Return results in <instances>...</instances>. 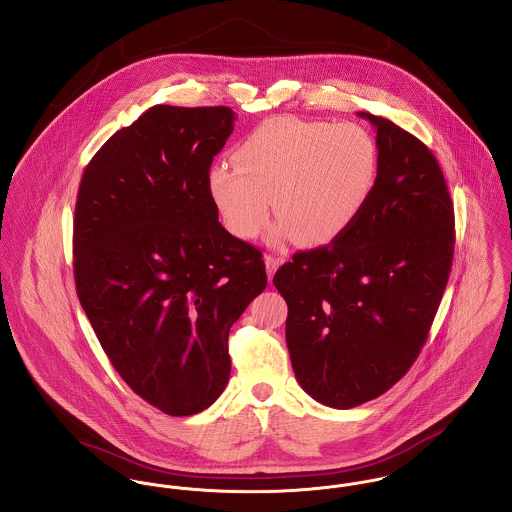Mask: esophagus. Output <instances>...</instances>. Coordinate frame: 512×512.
<instances>
[{
    "label": "esophagus",
    "mask_w": 512,
    "mask_h": 512,
    "mask_svg": "<svg viewBox=\"0 0 512 512\" xmlns=\"http://www.w3.org/2000/svg\"><path fill=\"white\" fill-rule=\"evenodd\" d=\"M284 263L282 257H275V255H265V267H267V275L269 278L275 275L276 269Z\"/></svg>",
    "instance_id": "1"
}]
</instances>
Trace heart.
<instances>
[{
	"mask_svg": "<svg viewBox=\"0 0 512 512\" xmlns=\"http://www.w3.org/2000/svg\"><path fill=\"white\" fill-rule=\"evenodd\" d=\"M236 165L216 163L208 191L224 226L259 236L273 212V236L325 247L362 214L378 177V148L356 122L275 117L251 130L234 152Z\"/></svg>",
	"mask_w": 512,
	"mask_h": 512,
	"instance_id": "1",
	"label": "heart"
}]
</instances>
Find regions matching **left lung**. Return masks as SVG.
Here are the masks:
<instances>
[{
    "label": "left lung",
    "instance_id": "1",
    "mask_svg": "<svg viewBox=\"0 0 512 512\" xmlns=\"http://www.w3.org/2000/svg\"><path fill=\"white\" fill-rule=\"evenodd\" d=\"M378 177L351 230L276 271L286 345L315 401L351 409L388 392L421 353L454 257V208L433 152L388 118Z\"/></svg>",
    "mask_w": 512,
    "mask_h": 512
}]
</instances>
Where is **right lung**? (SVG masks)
Returning a JSON list of instances; mask_svg holds the SVG:
<instances>
[{
	"mask_svg": "<svg viewBox=\"0 0 512 512\" xmlns=\"http://www.w3.org/2000/svg\"><path fill=\"white\" fill-rule=\"evenodd\" d=\"M230 107L154 105L87 163L74 276L91 327L134 394L187 417L230 380L228 335L267 286L263 255L218 222L214 156Z\"/></svg>",
	"mask_w": 512,
	"mask_h": 512,
	"instance_id": "right-lung-1",
	"label": "right lung"
}]
</instances>
